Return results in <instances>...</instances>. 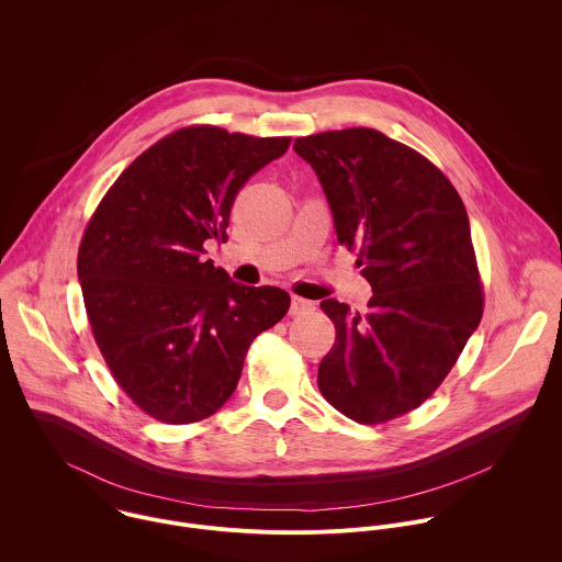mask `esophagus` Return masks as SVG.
Listing matches in <instances>:
<instances>
[{"label": "esophagus", "mask_w": 562, "mask_h": 562, "mask_svg": "<svg viewBox=\"0 0 562 562\" xmlns=\"http://www.w3.org/2000/svg\"><path fill=\"white\" fill-rule=\"evenodd\" d=\"M314 303L307 301V299H301V296H292V303H290V314L292 316H305L310 312H314Z\"/></svg>", "instance_id": "1"}]
</instances>
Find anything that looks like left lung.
Masks as SVG:
<instances>
[{
    "label": "left lung",
    "mask_w": 562,
    "mask_h": 562,
    "mask_svg": "<svg viewBox=\"0 0 562 562\" xmlns=\"http://www.w3.org/2000/svg\"><path fill=\"white\" fill-rule=\"evenodd\" d=\"M321 179L339 244L359 248L368 312L321 310L337 337L318 368L322 396L359 424L413 411L448 376L482 318L465 205L417 151L368 127L294 140Z\"/></svg>",
    "instance_id": "obj_1"
}]
</instances>
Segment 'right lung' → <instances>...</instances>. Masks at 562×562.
<instances>
[{"label":"right lung","mask_w":562,"mask_h":562,"mask_svg":"<svg viewBox=\"0 0 562 562\" xmlns=\"http://www.w3.org/2000/svg\"><path fill=\"white\" fill-rule=\"evenodd\" d=\"M288 147L179 130L123 170L83 232L78 279L94 341L123 392L160 422L216 413L250 341L290 310L285 290L241 285L203 257L227 238L246 179Z\"/></svg>","instance_id":"add662e5"}]
</instances>
